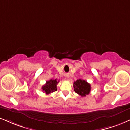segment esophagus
<instances>
[{"label":"esophagus","mask_w":130,"mask_h":130,"mask_svg":"<svg viewBox=\"0 0 130 130\" xmlns=\"http://www.w3.org/2000/svg\"><path fill=\"white\" fill-rule=\"evenodd\" d=\"M65 77H66L67 78H69V77L70 76H69V74H66L65 75Z\"/></svg>","instance_id":"34e87169"}]
</instances>
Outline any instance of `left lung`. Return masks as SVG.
Masks as SVG:
<instances>
[{"mask_svg": "<svg viewBox=\"0 0 130 130\" xmlns=\"http://www.w3.org/2000/svg\"><path fill=\"white\" fill-rule=\"evenodd\" d=\"M74 91L80 96H86L89 94L91 89V85L88 83L86 80L78 79L74 82Z\"/></svg>", "mask_w": 130, "mask_h": 130, "instance_id": "8db88e82", "label": "left lung"}]
</instances>
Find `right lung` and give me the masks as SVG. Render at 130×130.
Listing matches in <instances>:
<instances>
[{
    "instance_id": "1",
    "label": "right lung",
    "mask_w": 130,
    "mask_h": 130,
    "mask_svg": "<svg viewBox=\"0 0 130 130\" xmlns=\"http://www.w3.org/2000/svg\"><path fill=\"white\" fill-rule=\"evenodd\" d=\"M59 81L57 79H51L49 81L46 82V83L42 86V89L44 92L48 95L57 91V85Z\"/></svg>"
}]
</instances>
